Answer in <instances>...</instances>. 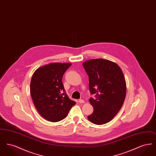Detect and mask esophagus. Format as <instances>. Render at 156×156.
<instances>
[{
    "instance_id": "obj_1",
    "label": "esophagus",
    "mask_w": 156,
    "mask_h": 156,
    "mask_svg": "<svg viewBox=\"0 0 156 156\" xmlns=\"http://www.w3.org/2000/svg\"><path fill=\"white\" fill-rule=\"evenodd\" d=\"M78 102H79V103H80V104H83V103H85V101H84L83 99H80V100L78 101Z\"/></svg>"
}]
</instances>
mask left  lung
I'll return each instance as SVG.
<instances>
[{"mask_svg": "<svg viewBox=\"0 0 156 156\" xmlns=\"http://www.w3.org/2000/svg\"><path fill=\"white\" fill-rule=\"evenodd\" d=\"M82 64L89 76L90 94L95 95V99H89L94 112L87 118L94 124L104 125L115 117L124 103L125 76L120 67L108 59H89Z\"/></svg>", "mask_w": 156, "mask_h": 156, "instance_id": "8db88e82", "label": "left lung"}]
</instances>
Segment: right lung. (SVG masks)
<instances>
[{
	"instance_id": "add662e5",
	"label": "right lung",
	"mask_w": 156,
	"mask_h": 156,
	"mask_svg": "<svg viewBox=\"0 0 156 156\" xmlns=\"http://www.w3.org/2000/svg\"><path fill=\"white\" fill-rule=\"evenodd\" d=\"M71 63L52 62L39 67L30 82V94L37 111L45 119L57 122L66 118L76 103L65 92L63 75Z\"/></svg>"
}]
</instances>
